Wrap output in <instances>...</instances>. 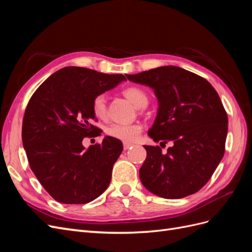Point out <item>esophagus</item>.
Instances as JSON below:
<instances>
[{
    "label": "esophagus",
    "mask_w": 252,
    "mask_h": 252,
    "mask_svg": "<svg viewBox=\"0 0 252 252\" xmlns=\"http://www.w3.org/2000/svg\"><path fill=\"white\" fill-rule=\"evenodd\" d=\"M132 146V144H127V143H124V150H128L129 148H130Z\"/></svg>",
    "instance_id": "obj_1"
}]
</instances>
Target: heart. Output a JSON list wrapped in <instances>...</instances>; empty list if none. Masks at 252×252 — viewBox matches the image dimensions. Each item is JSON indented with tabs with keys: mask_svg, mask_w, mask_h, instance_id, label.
Wrapping results in <instances>:
<instances>
[{
	"mask_svg": "<svg viewBox=\"0 0 252 252\" xmlns=\"http://www.w3.org/2000/svg\"><path fill=\"white\" fill-rule=\"evenodd\" d=\"M123 94L138 108H145L148 104V96L146 93L140 87H127L123 90ZM91 108H93V112L95 118L103 120L107 117V101H106V96L104 94L95 95L93 103H91ZM142 130L143 126L139 123L129 125L111 124L108 127H106L105 133L112 139L130 144L139 139Z\"/></svg>",
	"mask_w": 252,
	"mask_h": 252,
	"instance_id": "heart-1",
	"label": "heart"
}]
</instances>
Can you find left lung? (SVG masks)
<instances>
[{"mask_svg":"<svg viewBox=\"0 0 252 252\" xmlns=\"http://www.w3.org/2000/svg\"><path fill=\"white\" fill-rule=\"evenodd\" d=\"M126 77L155 90L158 111L148 135L161 146L172 143L166 154L159 146H144L147 157L140 169L142 184L165 199L199 191L225 152L228 118L216 89L200 75L177 66Z\"/></svg>","mask_w":252,"mask_h":252,"instance_id":"8db88e82","label":"left lung"}]
</instances>
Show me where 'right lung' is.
<instances>
[{
    "label": "right lung",
    "instance_id": "right-lung-1",
    "mask_svg": "<svg viewBox=\"0 0 252 252\" xmlns=\"http://www.w3.org/2000/svg\"><path fill=\"white\" fill-rule=\"evenodd\" d=\"M125 80L123 74L64 67L30 97L23 119V146L30 168L56 201L86 204L107 189L122 142L106 136L102 144L85 149L82 141L102 132L91 124L96 121L94 97Z\"/></svg>",
    "mask_w": 252,
    "mask_h": 252
}]
</instances>
